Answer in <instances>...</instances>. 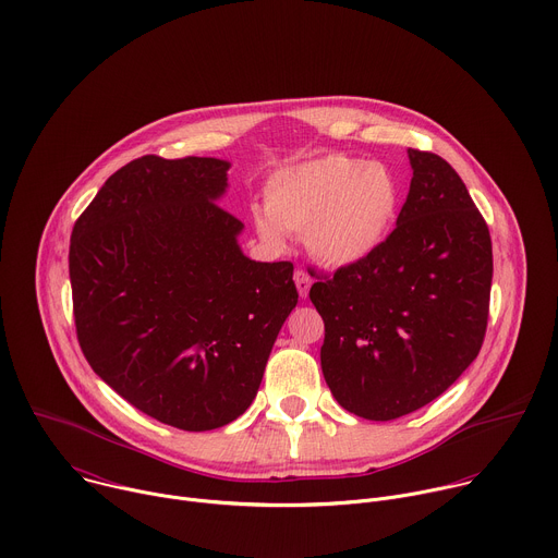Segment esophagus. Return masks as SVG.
<instances>
[{
    "label": "esophagus",
    "mask_w": 558,
    "mask_h": 558,
    "mask_svg": "<svg viewBox=\"0 0 558 558\" xmlns=\"http://www.w3.org/2000/svg\"><path fill=\"white\" fill-rule=\"evenodd\" d=\"M293 280H295V287H298V293H300V298H306L308 295V289H311V276L306 274V271H302V269H298L295 274H293Z\"/></svg>",
    "instance_id": "esophagus-1"
}]
</instances>
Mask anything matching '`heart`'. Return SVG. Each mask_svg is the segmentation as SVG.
<instances>
[{
    "label": "heart",
    "instance_id": "1",
    "mask_svg": "<svg viewBox=\"0 0 558 558\" xmlns=\"http://www.w3.org/2000/svg\"><path fill=\"white\" fill-rule=\"evenodd\" d=\"M400 198V183L384 163L329 154L278 170L254 225L267 245L280 247L287 233H304L313 258L349 267L386 241Z\"/></svg>",
    "mask_w": 558,
    "mask_h": 558
}]
</instances>
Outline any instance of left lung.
Wrapping results in <instances>:
<instances>
[{"mask_svg": "<svg viewBox=\"0 0 558 558\" xmlns=\"http://www.w3.org/2000/svg\"><path fill=\"white\" fill-rule=\"evenodd\" d=\"M407 203L368 258L315 282L320 362L342 409L388 422L433 400L480 355L490 284V231L459 174L409 149Z\"/></svg>", "mask_w": 558, "mask_h": 558, "instance_id": "8db88e82", "label": "left lung"}]
</instances>
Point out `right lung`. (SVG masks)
<instances>
[{
	"label": "right lung",
	"mask_w": 558,
	"mask_h": 558,
	"mask_svg": "<svg viewBox=\"0 0 558 558\" xmlns=\"http://www.w3.org/2000/svg\"><path fill=\"white\" fill-rule=\"evenodd\" d=\"M229 161L141 156L114 172L70 238L76 338L141 413L181 430L241 417L298 304L291 263H256L220 209Z\"/></svg>",
	"instance_id": "right-lung-1"
}]
</instances>
